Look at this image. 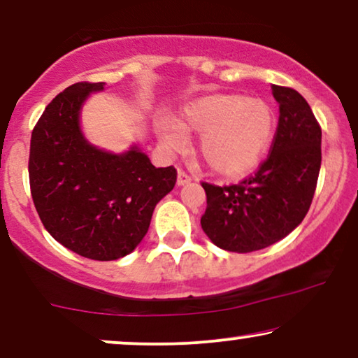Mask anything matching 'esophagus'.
<instances>
[{
  "instance_id": "34e87169",
  "label": "esophagus",
  "mask_w": 358,
  "mask_h": 358,
  "mask_svg": "<svg viewBox=\"0 0 358 358\" xmlns=\"http://www.w3.org/2000/svg\"><path fill=\"white\" fill-rule=\"evenodd\" d=\"M190 180H192V179H190V176H187V174L184 173V171H180V169L178 171V182H176V184H178L179 187H180V185L189 184Z\"/></svg>"
}]
</instances>
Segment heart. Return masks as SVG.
<instances>
[{
    "instance_id": "1",
    "label": "heart",
    "mask_w": 358,
    "mask_h": 358,
    "mask_svg": "<svg viewBox=\"0 0 358 358\" xmlns=\"http://www.w3.org/2000/svg\"><path fill=\"white\" fill-rule=\"evenodd\" d=\"M277 119L266 101L217 92L190 101L173 124H156L169 150L184 145V134H197L199 153L210 171L228 179L252 173L271 150Z\"/></svg>"
}]
</instances>
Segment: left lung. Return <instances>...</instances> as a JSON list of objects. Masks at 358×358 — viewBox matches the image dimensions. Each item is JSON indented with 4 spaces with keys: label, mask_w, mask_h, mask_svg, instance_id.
Here are the masks:
<instances>
[{
    "label": "left lung",
    "mask_w": 358,
    "mask_h": 358,
    "mask_svg": "<svg viewBox=\"0 0 358 358\" xmlns=\"http://www.w3.org/2000/svg\"><path fill=\"white\" fill-rule=\"evenodd\" d=\"M278 125L271 155L249 179L218 187L203 182L207 210L200 224L215 246L252 252L290 234L310 210L321 169V129L292 87L272 85Z\"/></svg>",
    "instance_id": "left-lung-1"
}]
</instances>
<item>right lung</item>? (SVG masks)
<instances>
[{
    "mask_svg": "<svg viewBox=\"0 0 358 358\" xmlns=\"http://www.w3.org/2000/svg\"><path fill=\"white\" fill-rule=\"evenodd\" d=\"M106 83H76L45 107L31 138L29 180L43 227L94 261L130 254L148 233L156 203L174 189L176 169L155 168L134 143L124 153L92 145L81 129L87 97Z\"/></svg>",
    "mask_w": 358,
    "mask_h": 358,
    "instance_id": "right-lung-1",
    "label": "right lung"
}]
</instances>
